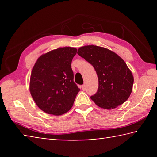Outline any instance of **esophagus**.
I'll return each instance as SVG.
<instances>
[{"label":"esophagus","instance_id":"1","mask_svg":"<svg viewBox=\"0 0 157 157\" xmlns=\"http://www.w3.org/2000/svg\"><path fill=\"white\" fill-rule=\"evenodd\" d=\"M82 90H85V84H83V85H82Z\"/></svg>","mask_w":157,"mask_h":157}]
</instances>
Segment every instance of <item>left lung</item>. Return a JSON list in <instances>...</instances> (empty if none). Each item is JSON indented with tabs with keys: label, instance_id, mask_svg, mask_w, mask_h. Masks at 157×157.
<instances>
[{
	"label": "left lung",
	"instance_id": "left-lung-1",
	"mask_svg": "<svg viewBox=\"0 0 157 157\" xmlns=\"http://www.w3.org/2000/svg\"><path fill=\"white\" fill-rule=\"evenodd\" d=\"M78 54L96 71L99 86L91 98L98 107L112 109L128 99L134 77L121 57L105 48L93 45L80 47Z\"/></svg>",
	"mask_w": 157,
	"mask_h": 157
}]
</instances>
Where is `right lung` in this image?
<instances>
[{"label":"right lung","instance_id":"obj_1","mask_svg":"<svg viewBox=\"0 0 157 157\" xmlns=\"http://www.w3.org/2000/svg\"><path fill=\"white\" fill-rule=\"evenodd\" d=\"M77 49L63 47L38 58L32 70L30 91L38 107L55 116L73 107L79 89L73 81L71 62Z\"/></svg>","mask_w":157,"mask_h":157}]
</instances>
